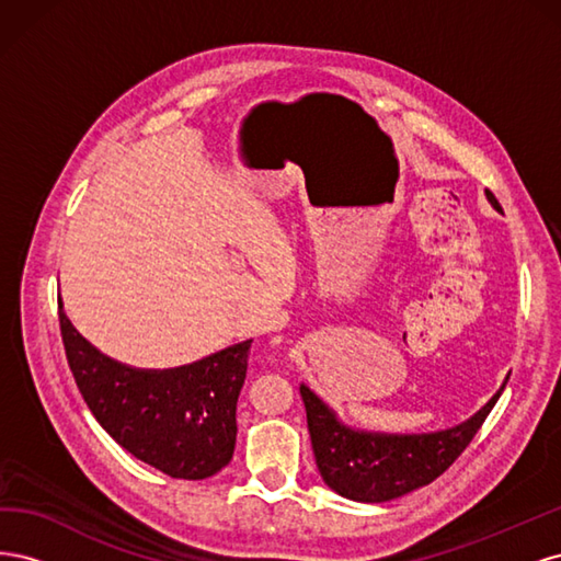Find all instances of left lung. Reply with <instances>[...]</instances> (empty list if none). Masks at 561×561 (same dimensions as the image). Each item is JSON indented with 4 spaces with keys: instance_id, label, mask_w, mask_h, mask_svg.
<instances>
[{
    "instance_id": "left-lung-1",
    "label": "left lung",
    "mask_w": 561,
    "mask_h": 561,
    "mask_svg": "<svg viewBox=\"0 0 561 561\" xmlns=\"http://www.w3.org/2000/svg\"><path fill=\"white\" fill-rule=\"evenodd\" d=\"M486 198L501 210V203L489 190ZM503 388L461 426L423 435L351 431L307 386H301L299 393L307 407L316 466L325 484L351 501L383 503L437 480L472 443Z\"/></svg>"
}]
</instances>
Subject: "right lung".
I'll list each match as a JSON object with an SVG mask.
<instances>
[{
    "mask_svg": "<svg viewBox=\"0 0 561 561\" xmlns=\"http://www.w3.org/2000/svg\"><path fill=\"white\" fill-rule=\"evenodd\" d=\"M60 336L79 393L118 445L175 480H206L222 470L236 445V402L252 342L201 363L142 371L93 348L58 301Z\"/></svg>",
    "mask_w": 561,
    "mask_h": 561,
    "instance_id": "1",
    "label": "right lung"
}]
</instances>
